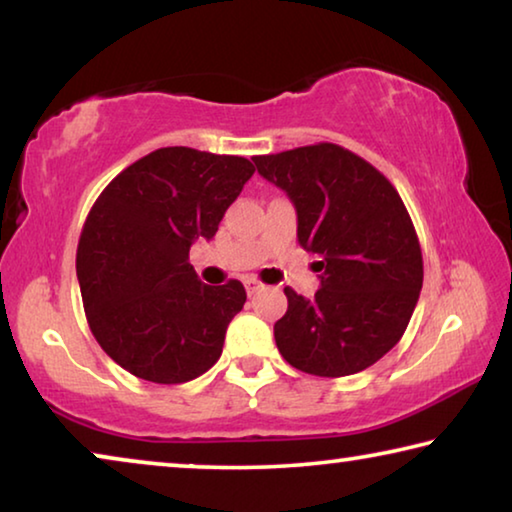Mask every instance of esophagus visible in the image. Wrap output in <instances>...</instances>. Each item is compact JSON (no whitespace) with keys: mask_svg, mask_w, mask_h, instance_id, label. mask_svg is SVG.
I'll use <instances>...</instances> for the list:
<instances>
[{"mask_svg":"<svg viewBox=\"0 0 512 512\" xmlns=\"http://www.w3.org/2000/svg\"><path fill=\"white\" fill-rule=\"evenodd\" d=\"M244 284H246V291H248V296H255L257 291H262V289H264V284L259 282L257 277H246Z\"/></svg>","mask_w":512,"mask_h":512,"instance_id":"obj_1","label":"esophagus"}]
</instances>
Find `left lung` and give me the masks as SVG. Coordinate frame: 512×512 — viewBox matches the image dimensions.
<instances>
[{
    "label": "left lung",
    "instance_id": "obj_1",
    "mask_svg": "<svg viewBox=\"0 0 512 512\" xmlns=\"http://www.w3.org/2000/svg\"><path fill=\"white\" fill-rule=\"evenodd\" d=\"M257 171L287 192L298 241L320 255V289L291 287L273 332L293 368L345 377L370 368L402 339L422 289V250L397 189L339 144L255 155Z\"/></svg>",
    "mask_w": 512,
    "mask_h": 512
}]
</instances>
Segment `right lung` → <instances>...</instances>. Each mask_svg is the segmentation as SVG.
I'll use <instances>...</instances> for the list:
<instances>
[{"label": "right lung", "instance_id": "add662e5", "mask_svg": "<svg viewBox=\"0 0 512 512\" xmlns=\"http://www.w3.org/2000/svg\"><path fill=\"white\" fill-rule=\"evenodd\" d=\"M253 173L239 155L167 146L112 178L92 205L76 250L85 316L131 375L183 384L219 361L246 289L203 284L189 248L216 235Z\"/></svg>", "mask_w": 512, "mask_h": 512}]
</instances>
